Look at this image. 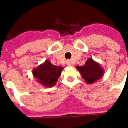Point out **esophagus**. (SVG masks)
Masks as SVG:
<instances>
[{
    "mask_svg": "<svg viewBox=\"0 0 128 128\" xmlns=\"http://www.w3.org/2000/svg\"><path fill=\"white\" fill-rule=\"evenodd\" d=\"M66 64H67L68 66H72V61H70V60H67V61H66Z\"/></svg>",
    "mask_w": 128,
    "mask_h": 128,
    "instance_id": "esophagus-1",
    "label": "esophagus"
}]
</instances>
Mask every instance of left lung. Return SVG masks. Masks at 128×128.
Returning a JSON list of instances; mask_svg holds the SVG:
<instances>
[{
  "instance_id": "obj_1",
  "label": "left lung",
  "mask_w": 128,
  "mask_h": 128,
  "mask_svg": "<svg viewBox=\"0 0 128 128\" xmlns=\"http://www.w3.org/2000/svg\"><path fill=\"white\" fill-rule=\"evenodd\" d=\"M76 68L87 84H93L104 76V70L98 62L91 58L87 60L84 66H78Z\"/></svg>"
}]
</instances>
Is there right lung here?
Returning <instances> with one entry per match:
<instances>
[{
    "mask_svg": "<svg viewBox=\"0 0 128 128\" xmlns=\"http://www.w3.org/2000/svg\"><path fill=\"white\" fill-rule=\"evenodd\" d=\"M62 70V66L53 65L49 60H46L43 64L34 68L32 74L38 83L46 87H52L55 85Z\"/></svg>",
    "mask_w": 128,
    "mask_h": 128,
    "instance_id": "right-lung-1",
    "label": "right lung"
}]
</instances>
